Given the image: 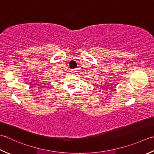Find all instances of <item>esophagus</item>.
Listing matches in <instances>:
<instances>
[{"instance_id":"1","label":"esophagus","mask_w":154,"mask_h":154,"mask_svg":"<svg viewBox=\"0 0 154 154\" xmlns=\"http://www.w3.org/2000/svg\"><path fill=\"white\" fill-rule=\"evenodd\" d=\"M76 72H77V71L75 70V69H71V73L72 74H75V73H76Z\"/></svg>"}]
</instances>
